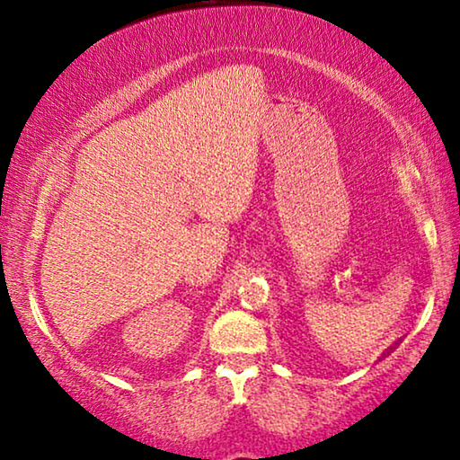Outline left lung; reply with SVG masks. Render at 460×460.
I'll use <instances>...</instances> for the list:
<instances>
[{"instance_id": "1", "label": "left lung", "mask_w": 460, "mask_h": 460, "mask_svg": "<svg viewBox=\"0 0 460 460\" xmlns=\"http://www.w3.org/2000/svg\"><path fill=\"white\" fill-rule=\"evenodd\" d=\"M392 349H395V348H389V349H387V354H389V351H392ZM383 356H385V354H383Z\"/></svg>"}]
</instances>
